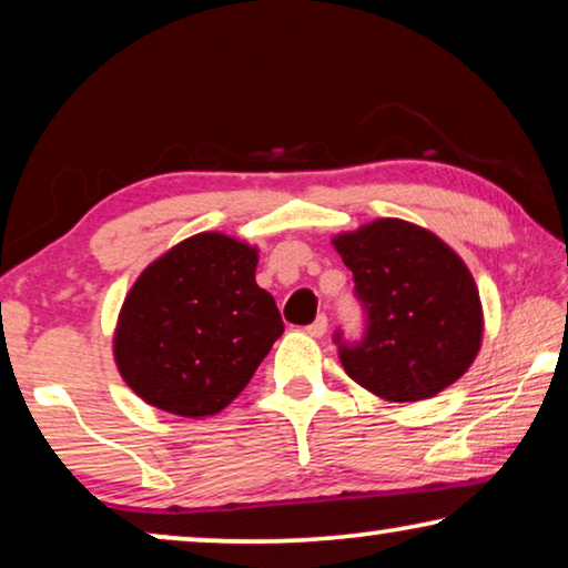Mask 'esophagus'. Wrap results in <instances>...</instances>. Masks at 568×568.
Here are the masks:
<instances>
[{"mask_svg":"<svg viewBox=\"0 0 568 568\" xmlns=\"http://www.w3.org/2000/svg\"><path fill=\"white\" fill-rule=\"evenodd\" d=\"M305 331L310 333V336L321 338V336H323V333H325V331H328V317H325V315H317V317H315V321H313V323H310Z\"/></svg>","mask_w":568,"mask_h":568,"instance_id":"34e87169","label":"esophagus"}]
</instances>
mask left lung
<instances>
[{"instance_id": "1", "label": "left lung", "mask_w": 568, "mask_h": 568, "mask_svg": "<svg viewBox=\"0 0 568 568\" xmlns=\"http://www.w3.org/2000/svg\"><path fill=\"white\" fill-rule=\"evenodd\" d=\"M354 274L362 338L333 333L346 375L395 403L424 400L465 375L484 333L470 271L437 235L377 220L333 240Z\"/></svg>"}]
</instances>
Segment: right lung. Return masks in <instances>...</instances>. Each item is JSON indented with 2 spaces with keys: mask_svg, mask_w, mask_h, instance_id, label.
Wrapping results in <instances>:
<instances>
[{
  "mask_svg": "<svg viewBox=\"0 0 568 568\" xmlns=\"http://www.w3.org/2000/svg\"><path fill=\"white\" fill-rule=\"evenodd\" d=\"M255 263L251 245L204 232L136 278L113 348L121 377L139 398L199 418L243 393L284 333L274 297L255 284Z\"/></svg>",
  "mask_w": 568,
  "mask_h": 568,
  "instance_id": "add662e5",
  "label": "right lung"
}]
</instances>
